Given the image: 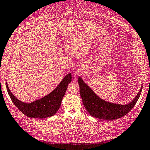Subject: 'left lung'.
Masks as SVG:
<instances>
[{
	"mask_svg": "<svg viewBox=\"0 0 150 150\" xmlns=\"http://www.w3.org/2000/svg\"><path fill=\"white\" fill-rule=\"evenodd\" d=\"M77 82L80 87V95L83 106L91 116L104 120L111 121L121 118L133 108L139 100L142 86L135 98L129 104L122 105L111 103L101 99L79 77Z\"/></svg>",
	"mask_w": 150,
	"mask_h": 150,
	"instance_id": "8db88e82",
	"label": "left lung"
}]
</instances>
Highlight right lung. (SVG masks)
<instances>
[{
	"label": "right lung",
	"instance_id": "right-lung-1",
	"mask_svg": "<svg viewBox=\"0 0 150 150\" xmlns=\"http://www.w3.org/2000/svg\"><path fill=\"white\" fill-rule=\"evenodd\" d=\"M71 79V74H68L54 91L45 97L31 103H25L15 98L10 92L7 82L6 87L11 100L23 114L31 118L42 119L55 115L60 107L62 99Z\"/></svg>",
	"mask_w": 150,
	"mask_h": 150
}]
</instances>
